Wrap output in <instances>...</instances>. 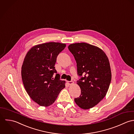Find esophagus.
<instances>
[{"label": "esophagus", "mask_w": 134, "mask_h": 134, "mask_svg": "<svg viewBox=\"0 0 134 134\" xmlns=\"http://www.w3.org/2000/svg\"><path fill=\"white\" fill-rule=\"evenodd\" d=\"M67 83H68V84L69 85H72V84L74 83V81H67Z\"/></svg>", "instance_id": "obj_1"}]
</instances>
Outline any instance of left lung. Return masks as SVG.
Listing matches in <instances>:
<instances>
[{"label":"left lung","instance_id":"obj_1","mask_svg":"<svg viewBox=\"0 0 134 134\" xmlns=\"http://www.w3.org/2000/svg\"><path fill=\"white\" fill-rule=\"evenodd\" d=\"M68 48L76 60L78 75L84 76L77 81L81 93L75 102L81 109H89L107 94L111 80L109 59L103 50L87 43H75Z\"/></svg>","mask_w":134,"mask_h":134}]
</instances>
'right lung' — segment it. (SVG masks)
Returning <instances> with one entry per match:
<instances>
[{"mask_svg": "<svg viewBox=\"0 0 134 134\" xmlns=\"http://www.w3.org/2000/svg\"><path fill=\"white\" fill-rule=\"evenodd\" d=\"M65 43L48 42L32 47L27 52L22 66L21 75L24 87L29 97L39 105L48 107L53 104L61 90L65 87L60 80L55 64Z\"/></svg>", "mask_w": 134, "mask_h": 134, "instance_id": "right-lung-1", "label": "right lung"}]
</instances>
